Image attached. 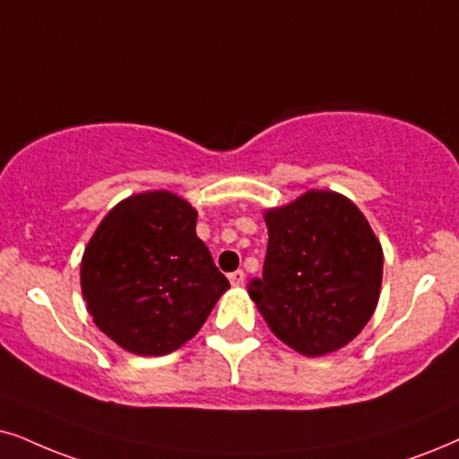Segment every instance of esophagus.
I'll return each mask as SVG.
<instances>
[{"label":"esophagus","instance_id":"34e87169","mask_svg":"<svg viewBox=\"0 0 459 459\" xmlns=\"http://www.w3.org/2000/svg\"><path fill=\"white\" fill-rule=\"evenodd\" d=\"M229 280H230V283H233V286H241L243 280H246V273H243L241 269L239 271H233L229 275Z\"/></svg>","mask_w":459,"mask_h":459}]
</instances>
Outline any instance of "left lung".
<instances>
[{
	"mask_svg": "<svg viewBox=\"0 0 459 459\" xmlns=\"http://www.w3.org/2000/svg\"><path fill=\"white\" fill-rule=\"evenodd\" d=\"M263 277L247 292L271 333L305 356H324L367 326L379 300L384 252L345 196L309 190L266 212Z\"/></svg>",
	"mask_w": 459,
	"mask_h": 459,
	"instance_id": "obj_1",
	"label": "left lung"
}]
</instances>
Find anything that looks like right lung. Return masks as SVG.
<instances>
[{
  "label": "right lung",
  "instance_id": "1",
  "mask_svg": "<svg viewBox=\"0 0 459 459\" xmlns=\"http://www.w3.org/2000/svg\"><path fill=\"white\" fill-rule=\"evenodd\" d=\"M196 212L154 190L103 218L82 256L92 320L126 351L165 356L199 333L230 283L199 237Z\"/></svg>",
  "mask_w": 459,
  "mask_h": 459
}]
</instances>
